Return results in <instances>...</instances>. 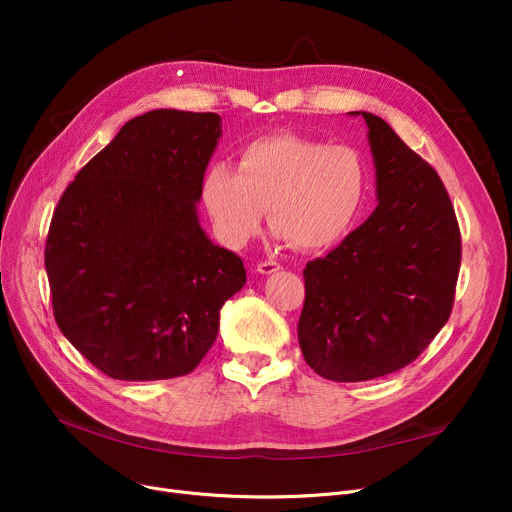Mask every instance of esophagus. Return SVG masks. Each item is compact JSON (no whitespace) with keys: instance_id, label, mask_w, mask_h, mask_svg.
Returning <instances> with one entry per match:
<instances>
[{"instance_id":"obj_1","label":"esophagus","mask_w":512,"mask_h":512,"mask_svg":"<svg viewBox=\"0 0 512 512\" xmlns=\"http://www.w3.org/2000/svg\"><path fill=\"white\" fill-rule=\"evenodd\" d=\"M280 263H276V261H261V263H257V272L259 274H274V272H278L280 270Z\"/></svg>"}]
</instances>
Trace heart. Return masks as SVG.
Here are the masks:
<instances>
[{"mask_svg": "<svg viewBox=\"0 0 512 512\" xmlns=\"http://www.w3.org/2000/svg\"><path fill=\"white\" fill-rule=\"evenodd\" d=\"M369 191V168L351 145H326L294 132L261 134L236 153V170L213 161L201 203L228 247H245L270 209L274 230L294 249L334 245L353 228Z\"/></svg>", "mask_w": 512, "mask_h": 512, "instance_id": "b5f03b06", "label": "heart"}]
</instances>
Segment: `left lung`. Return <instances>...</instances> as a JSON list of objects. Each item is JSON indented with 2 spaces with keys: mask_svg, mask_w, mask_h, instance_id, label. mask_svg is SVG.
<instances>
[{
  "mask_svg": "<svg viewBox=\"0 0 512 512\" xmlns=\"http://www.w3.org/2000/svg\"><path fill=\"white\" fill-rule=\"evenodd\" d=\"M361 114L380 205L303 270L299 344L332 382H367L413 363L448 321L461 270V230L442 178L382 118Z\"/></svg>",
  "mask_w": 512,
  "mask_h": 512,
  "instance_id": "obj_1",
  "label": "left lung"
}]
</instances>
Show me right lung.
Segmentation results:
<instances>
[{
    "label": "right lung",
    "mask_w": 512,
    "mask_h": 512,
    "mask_svg": "<svg viewBox=\"0 0 512 512\" xmlns=\"http://www.w3.org/2000/svg\"><path fill=\"white\" fill-rule=\"evenodd\" d=\"M220 132L213 112L132 118L53 209V317L114 380L191 373L218 336L222 305L247 282L242 259L213 245L195 211Z\"/></svg>",
    "instance_id": "1"
}]
</instances>
